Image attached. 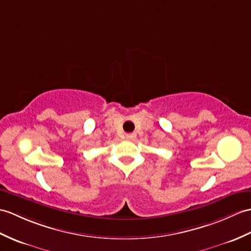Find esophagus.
Listing matches in <instances>:
<instances>
[{
	"label": "esophagus",
	"instance_id": "1",
	"mask_svg": "<svg viewBox=\"0 0 251 251\" xmlns=\"http://www.w3.org/2000/svg\"><path fill=\"white\" fill-rule=\"evenodd\" d=\"M136 137H137V135H136L135 132H132V133H126V136H125V138H126L127 140H130V141H132V140H135Z\"/></svg>",
	"mask_w": 251,
	"mask_h": 251
}]
</instances>
